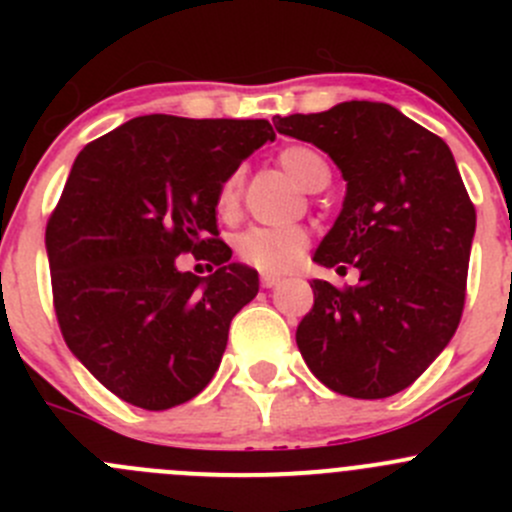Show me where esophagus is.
Segmentation results:
<instances>
[{"mask_svg": "<svg viewBox=\"0 0 512 512\" xmlns=\"http://www.w3.org/2000/svg\"><path fill=\"white\" fill-rule=\"evenodd\" d=\"M260 280H262V287H275V285H280L282 277L280 275H272V272H265V275H262Z\"/></svg>", "mask_w": 512, "mask_h": 512, "instance_id": "34e87169", "label": "esophagus"}]
</instances>
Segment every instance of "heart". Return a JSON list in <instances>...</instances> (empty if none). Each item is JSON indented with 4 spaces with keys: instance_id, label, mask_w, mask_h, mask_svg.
Segmentation results:
<instances>
[{
    "instance_id": "1",
    "label": "heart",
    "mask_w": 512,
    "mask_h": 512,
    "mask_svg": "<svg viewBox=\"0 0 512 512\" xmlns=\"http://www.w3.org/2000/svg\"><path fill=\"white\" fill-rule=\"evenodd\" d=\"M280 165L302 188L314 190L329 180L327 160L307 146H289L280 153ZM242 173L232 170L218 190V208L232 213L240 203ZM309 237L302 227H250L237 237V255L262 272H287L304 257Z\"/></svg>"
}]
</instances>
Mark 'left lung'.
Wrapping results in <instances>:
<instances>
[{
    "label": "left lung",
    "instance_id": "1",
    "mask_svg": "<svg viewBox=\"0 0 512 512\" xmlns=\"http://www.w3.org/2000/svg\"><path fill=\"white\" fill-rule=\"evenodd\" d=\"M275 128L334 160L342 210L312 260L359 270V285L312 280L297 347L327 389L386 399L411 386L456 334L466 302L476 208L451 148L374 101L277 116Z\"/></svg>",
    "mask_w": 512,
    "mask_h": 512
}]
</instances>
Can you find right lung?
Returning <instances> with one entry per match:
<instances>
[{
	"instance_id": "add662e5",
	"label": "right lung",
	"mask_w": 512,
	"mask_h": 512,
	"mask_svg": "<svg viewBox=\"0 0 512 512\" xmlns=\"http://www.w3.org/2000/svg\"><path fill=\"white\" fill-rule=\"evenodd\" d=\"M267 141L262 118L153 113L76 156L46 225L54 309L66 347L118 399L173 409L218 371L232 317L260 289L218 240V190ZM183 251L219 270L180 273Z\"/></svg>"
}]
</instances>
